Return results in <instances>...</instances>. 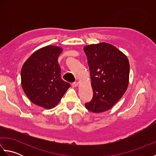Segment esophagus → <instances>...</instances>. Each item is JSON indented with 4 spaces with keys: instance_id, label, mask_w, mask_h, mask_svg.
<instances>
[{
    "instance_id": "34e87169",
    "label": "esophagus",
    "mask_w": 156,
    "mask_h": 156,
    "mask_svg": "<svg viewBox=\"0 0 156 156\" xmlns=\"http://www.w3.org/2000/svg\"><path fill=\"white\" fill-rule=\"evenodd\" d=\"M78 82H73L72 83V87H77L78 86Z\"/></svg>"
}]
</instances>
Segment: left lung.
I'll return each instance as SVG.
<instances>
[{"label": "left lung", "mask_w": 156, "mask_h": 156, "mask_svg": "<svg viewBox=\"0 0 156 156\" xmlns=\"http://www.w3.org/2000/svg\"><path fill=\"white\" fill-rule=\"evenodd\" d=\"M90 69L93 97L85 103L91 112H102L111 109L127 90L129 62L123 53L107 43L91 44L84 48Z\"/></svg>", "instance_id": "1"}]
</instances>
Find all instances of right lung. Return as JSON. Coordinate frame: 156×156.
Segmentation results:
<instances>
[{"instance_id":"add662e5","label":"right lung","mask_w":156,"mask_h":156,"mask_svg":"<svg viewBox=\"0 0 156 156\" xmlns=\"http://www.w3.org/2000/svg\"><path fill=\"white\" fill-rule=\"evenodd\" d=\"M62 48L48 45L35 51L23 64L21 85L33 103L49 109L55 107L70 87L61 78L58 59Z\"/></svg>"}]
</instances>
